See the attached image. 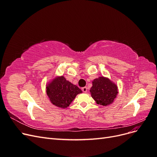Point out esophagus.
Returning a JSON list of instances; mask_svg holds the SVG:
<instances>
[{
    "instance_id": "obj_1",
    "label": "esophagus",
    "mask_w": 157,
    "mask_h": 157,
    "mask_svg": "<svg viewBox=\"0 0 157 157\" xmlns=\"http://www.w3.org/2000/svg\"><path fill=\"white\" fill-rule=\"evenodd\" d=\"M88 88H87V87H86V86H85V87H83L82 88V92H84V93H86V92H87V91H88Z\"/></svg>"
}]
</instances>
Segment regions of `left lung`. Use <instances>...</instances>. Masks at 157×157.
<instances>
[{"instance_id":"obj_1","label":"left lung","mask_w":157,"mask_h":157,"mask_svg":"<svg viewBox=\"0 0 157 157\" xmlns=\"http://www.w3.org/2000/svg\"><path fill=\"white\" fill-rule=\"evenodd\" d=\"M90 91L96 103L103 106L111 104L118 94L117 85L103 77L94 79Z\"/></svg>"}]
</instances>
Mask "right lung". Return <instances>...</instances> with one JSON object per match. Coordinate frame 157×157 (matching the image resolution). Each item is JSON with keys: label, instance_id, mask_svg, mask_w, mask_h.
<instances>
[{"label": "right lung", "instance_id": "add662e5", "mask_svg": "<svg viewBox=\"0 0 157 157\" xmlns=\"http://www.w3.org/2000/svg\"><path fill=\"white\" fill-rule=\"evenodd\" d=\"M46 93L50 101L54 105L66 108L77 94L82 93V90L62 76L54 79L46 86Z\"/></svg>", "mask_w": 157, "mask_h": 157}]
</instances>
